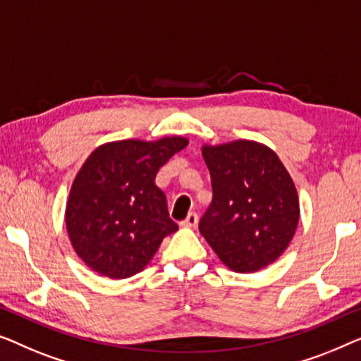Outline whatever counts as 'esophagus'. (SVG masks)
I'll list each match as a JSON object with an SVG mask.
<instances>
[{"label":"esophagus","mask_w":361,"mask_h":361,"mask_svg":"<svg viewBox=\"0 0 361 361\" xmlns=\"http://www.w3.org/2000/svg\"><path fill=\"white\" fill-rule=\"evenodd\" d=\"M197 224V214L196 212H190L185 221L181 222V227H186V229H191V227H196Z\"/></svg>","instance_id":"34e87169"}]
</instances>
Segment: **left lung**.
<instances>
[{"label": "left lung", "mask_w": 361, "mask_h": 361, "mask_svg": "<svg viewBox=\"0 0 361 361\" xmlns=\"http://www.w3.org/2000/svg\"><path fill=\"white\" fill-rule=\"evenodd\" d=\"M212 201L200 232L235 273H255L283 255L298 229L299 196L280 157L255 140L201 145Z\"/></svg>", "instance_id": "1"}]
</instances>
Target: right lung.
<instances>
[{
  "label": "right lung",
  "mask_w": 361,
  "mask_h": 361,
  "mask_svg": "<svg viewBox=\"0 0 361 361\" xmlns=\"http://www.w3.org/2000/svg\"><path fill=\"white\" fill-rule=\"evenodd\" d=\"M188 142L181 135L126 139L91 152L65 207L68 238L86 267L111 280L134 276L178 231L155 176Z\"/></svg>",
  "instance_id": "1"
}]
</instances>
